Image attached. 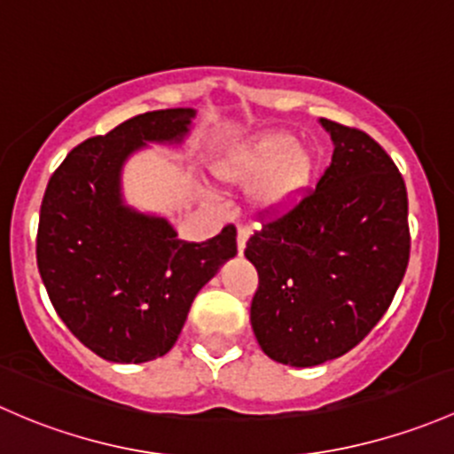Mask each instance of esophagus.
<instances>
[{
    "mask_svg": "<svg viewBox=\"0 0 454 454\" xmlns=\"http://www.w3.org/2000/svg\"><path fill=\"white\" fill-rule=\"evenodd\" d=\"M249 227H245V225H240L238 227V254L242 255V251H245V245H247V240H249Z\"/></svg>",
    "mask_w": 454,
    "mask_h": 454,
    "instance_id": "34e87169",
    "label": "esophagus"
}]
</instances>
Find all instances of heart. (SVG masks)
I'll use <instances>...</instances> for the list:
<instances>
[{"mask_svg": "<svg viewBox=\"0 0 454 454\" xmlns=\"http://www.w3.org/2000/svg\"><path fill=\"white\" fill-rule=\"evenodd\" d=\"M312 157L286 133H264L233 148L223 159L221 176L229 184L258 181L255 200L269 212H286L306 194L312 179Z\"/></svg>", "mask_w": 454, "mask_h": 454, "instance_id": "1", "label": "heart"}]
</instances>
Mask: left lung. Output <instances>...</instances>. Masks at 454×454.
Returning <instances> with one entry per match:
<instances>
[{
    "instance_id": "1",
    "label": "left lung",
    "mask_w": 454,
    "mask_h": 454,
    "mask_svg": "<svg viewBox=\"0 0 454 454\" xmlns=\"http://www.w3.org/2000/svg\"><path fill=\"white\" fill-rule=\"evenodd\" d=\"M334 153L317 188L260 212L245 255L258 270L251 325L293 367L343 356L376 328L409 266V200L394 159L365 130L321 118Z\"/></svg>"
}]
</instances>
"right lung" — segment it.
I'll return each mask as SVG.
<instances>
[{
  "label": "right lung",
  "mask_w": 454,
  "mask_h": 454,
  "mask_svg": "<svg viewBox=\"0 0 454 454\" xmlns=\"http://www.w3.org/2000/svg\"><path fill=\"white\" fill-rule=\"evenodd\" d=\"M192 109L148 111L63 159L41 203L36 264L54 310L105 361L146 363L170 352L196 293L238 254L236 227L179 240L168 221L126 207L124 159L146 142H181Z\"/></svg>",
  "instance_id": "obj_1"
}]
</instances>
